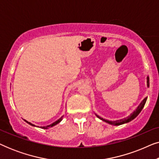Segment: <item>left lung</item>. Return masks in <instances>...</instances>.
<instances>
[{
  "label": "left lung",
  "mask_w": 159,
  "mask_h": 159,
  "mask_svg": "<svg viewBox=\"0 0 159 159\" xmlns=\"http://www.w3.org/2000/svg\"><path fill=\"white\" fill-rule=\"evenodd\" d=\"M147 83H148V86L149 87V77L147 78ZM147 101V98H145L143 100V101L141 102V103L139 105V106L138 107V108H137L136 111H134L132 113V114L130 115V116H129L128 117H127V118H125V119H120V120H116V121H108V120H106V119H104L103 118H101V117H100L98 116H97L98 117L99 119H101V120H103L104 121H106V122H107L108 124H110V125H123V124L125 123H127V122H129L130 121H132V119H134L135 117L138 116V115L140 114L141 111H142V109L143 108V107H144L145 104V102H146Z\"/></svg>",
  "instance_id": "8db88e82"
}]
</instances>
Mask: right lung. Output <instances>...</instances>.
<instances>
[{"mask_svg": "<svg viewBox=\"0 0 159 159\" xmlns=\"http://www.w3.org/2000/svg\"><path fill=\"white\" fill-rule=\"evenodd\" d=\"M63 117H64V116L61 117V118H60L59 119H58L57 121H56L55 122H53V124H51V125H48V126H45V127H40V128H42V129H48V128H50V127H53V126H55L56 125H57V124L59 123L60 121L62 120V119H63ZM25 121H26V122H27L28 124H30V125H32V126H34V125H32V124H31V123H30V122H28L27 121H26V120H25Z\"/></svg>", "mask_w": 159, "mask_h": 159, "instance_id": "add662e5", "label": "right lung"}]
</instances>
